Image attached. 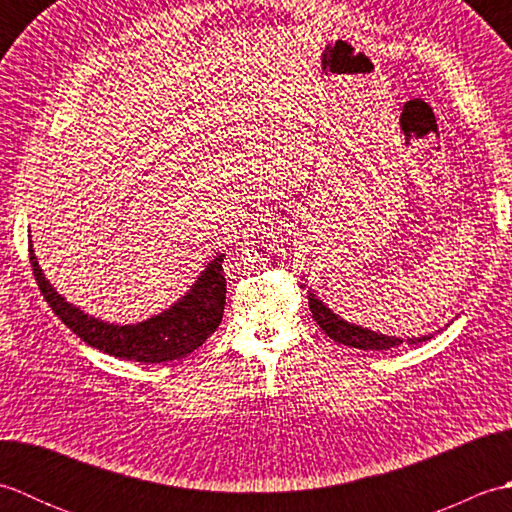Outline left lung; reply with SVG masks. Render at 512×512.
<instances>
[{"label":"left lung","mask_w":512,"mask_h":512,"mask_svg":"<svg viewBox=\"0 0 512 512\" xmlns=\"http://www.w3.org/2000/svg\"><path fill=\"white\" fill-rule=\"evenodd\" d=\"M308 306L312 312V319L321 325V330L330 336L332 341L347 345V347H356V350H389V347H398L405 341L396 339V336H385L372 332L367 328H361V325L347 323L341 319L339 314H334L321 299L314 295L308 297ZM433 334H424L420 339H407V345H416L422 341H429Z\"/></svg>","instance_id":"8db88e82"}]
</instances>
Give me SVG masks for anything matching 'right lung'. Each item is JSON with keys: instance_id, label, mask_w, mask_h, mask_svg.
Segmentation results:
<instances>
[{"instance_id": "obj_1", "label": "right lung", "mask_w": 512, "mask_h": 512, "mask_svg": "<svg viewBox=\"0 0 512 512\" xmlns=\"http://www.w3.org/2000/svg\"><path fill=\"white\" fill-rule=\"evenodd\" d=\"M224 253L202 270L198 281L178 303L143 323L114 325L94 319L81 308L65 301L41 273L30 244V264L43 299L52 312L88 345L110 356L145 365L167 363L195 352L222 323L226 303Z\"/></svg>"}]
</instances>
